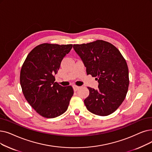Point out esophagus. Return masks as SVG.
Returning <instances> with one entry per match:
<instances>
[{
	"label": "esophagus",
	"mask_w": 152,
	"mask_h": 152,
	"mask_svg": "<svg viewBox=\"0 0 152 152\" xmlns=\"http://www.w3.org/2000/svg\"><path fill=\"white\" fill-rule=\"evenodd\" d=\"M72 87H73V89H74V91H76L79 88H80V87L77 86H76V85H74Z\"/></svg>",
	"instance_id": "esophagus-1"
}]
</instances>
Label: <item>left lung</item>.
Wrapping results in <instances>:
<instances>
[{"mask_svg": "<svg viewBox=\"0 0 152 152\" xmlns=\"http://www.w3.org/2000/svg\"><path fill=\"white\" fill-rule=\"evenodd\" d=\"M73 48L86 67L87 75L96 77L98 89L88 87L85 99L87 109L92 114L106 116L113 114L126 97L129 85V69L126 61L114 45L101 39L81 45Z\"/></svg>", "mask_w": 152, "mask_h": 152, "instance_id": "left-lung-1", "label": "left lung"}]
</instances>
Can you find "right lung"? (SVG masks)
Masks as SVG:
<instances>
[{"mask_svg": "<svg viewBox=\"0 0 152 152\" xmlns=\"http://www.w3.org/2000/svg\"><path fill=\"white\" fill-rule=\"evenodd\" d=\"M72 47L71 44H40L29 53L22 65L20 82L23 94L43 117L55 118L68 109L73 89L55 82L54 75Z\"/></svg>", "mask_w": 152, "mask_h": 152, "instance_id": "add662e5", "label": "right lung"}]
</instances>
